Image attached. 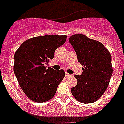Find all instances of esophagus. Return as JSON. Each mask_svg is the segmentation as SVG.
<instances>
[{
    "label": "esophagus",
    "instance_id": "1",
    "mask_svg": "<svg viewBox=\"0 0 124 124\" xmlns=\"http://www.w3.org/2000/svg\"><path fill=\"white\" fill-rule=\"evenodd\" d=\"M65 76L66 77H70V76H71V74H68V73H65Z\"/></svg>",
    "mask_w": 124,
    "mask_h": 124
}]
</instances>
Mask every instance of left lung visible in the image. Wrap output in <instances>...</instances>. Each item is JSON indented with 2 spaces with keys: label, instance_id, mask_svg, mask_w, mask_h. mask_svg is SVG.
Here are the masks:
<instances>
[{
  "label": "left lung",
  "instance_id": "8db88e82",
  "mask_svg": "<svg viewBox=\"0 0 124 124\" xmlns=\"http://www.w3.org/2000/svg\"><path fill=\"white\" fill-rule=\"evenodd\" d=\"M69 42L84 66L82 74L74 76L78 83L71 89L72 94L80 102H94L107 89L112 75L111 55L101 43L84 35H73Z\"/></svg>",
  "mask_w": 124,
  "mask_h": 124
}]
</instances>
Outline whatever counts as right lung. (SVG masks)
I'll return each mask as SVG.
<instances>
[{
    "label": "right lung",
    "instance_id": "add662e5",
    "mask_svg": "<svg viewBox=\"0 0 124 124\" xmlns=\"http://www.w3.org/2000/svg\"><path fill=\"white\" fill-rule=\"evenodd\" d=\"M66 37L54 35L33 37L24 41L15 52L14 73L23 91L33 101L44 102L53 98L64 78L63 70L56 71L46 65Z\"/></svg>",
    "mask_w": 124,
    "mask_h": 124
}]
</instances>
